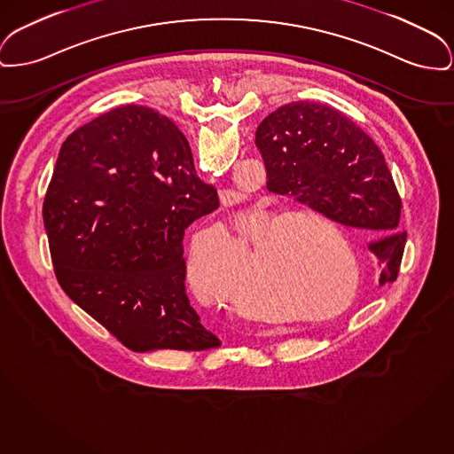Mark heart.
Masks as SVG:
<instances>
[{"label":"heart","mask_w":454,"mask_h":454,"mask_svg":"<svg viewBox=\"0 0 454 454\" xmlns=\"http://www.w3.org/2000/svg\"><path fill=\"white\" fill-rule=\"evenodd\" d=\"M296 214L292 206L252 214L240 226V247L221 224L197 231L185 261L188 285L215 301L230 294L237 303L252 305L262 282L286 309H309L327 279L310 270V243L296 228Z\"/></svg>","instance_id":"1"}]
</instances>
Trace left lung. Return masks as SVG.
<instances>
[{
    "instance_id": "left-lung-1",
    "label": "left lung",
    "mask_w": 454,
    "mask_h": 454,
    "mask_svg": "<svg viewBox=\"0 0 454 454\" xmlns=\"http://www.w3.org/2000/svg\"><path fill=\"white\" fill-rule=\"evenodd\" d=\"M266 164L267 188L294 197L325 217L377 240L379 285L400 272L406 233H400L401 199L372 138L341 111L296 101L278 107L255 132Z\"/></svg>"
}]
</instances>
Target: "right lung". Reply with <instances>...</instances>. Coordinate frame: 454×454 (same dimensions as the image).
<instances>
[{"label": "right lung", "instance_id": "obj_1", "mask_svg": "<svg viewBox=\"0 0 454 454\" xmlns=\"http://www.w3.org/2000/svg\"><path fill=\"white\" fill-rule=\"evenodd\" d=\"M185 135L151 107L111 109L68 135L43 206L54 274L132 351L221 345L185 292L184 235L217 209Z\"/></svg>", "mask_w": 454, "mask_h": 454}]
</instances>
